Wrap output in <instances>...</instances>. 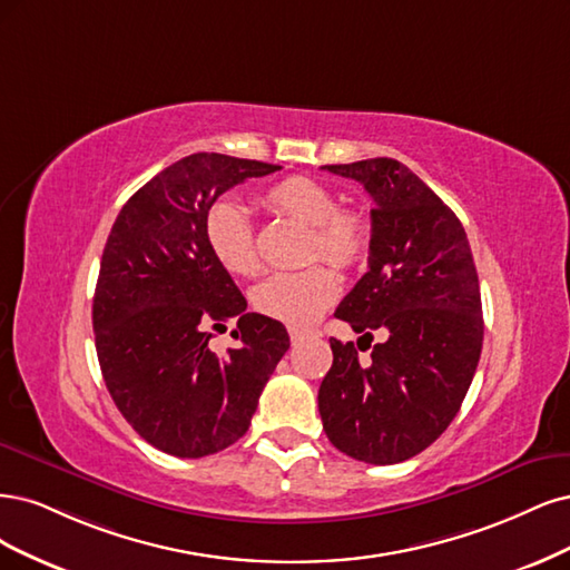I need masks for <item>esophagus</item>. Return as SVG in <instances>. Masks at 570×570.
<instances>
[{"label": "esophagus", "instance_id": "esophagus-1", "mask_svg": "<svg viewBox=\"0 0 570 570\" xmlns=\"http://www.w3.org/2000/svg\"><path fill=\"white\" fill-rule=\"evenodd\" d=\"M288 336H291V343L296 345V343H301V341H305V338L317 336V332H312V328H298V326H288Z\"/></svg>", "mask_w": 570, "mask_h": 570}]
</instances>
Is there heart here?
<instances>
[{
	"mask_svg": "<svg viewBox=\"0 0 570 570\" xmlns=\"http://www.w3.org/2000/svg\"><path fill=\"white\" fill-rule=\"evenodd\" d=\"M265 206L284 217L309 225V261L324 258L338 267L357 265L370 248V223L357 208H336V196L322 181L286 177L269 187ZM206 244L213 258L234 277L258 272V248L246 208L234 198L213 204L204 219ZM341 282L326 265L279 272L253 288V305L265 317L293 326H307L332 305Z\"/></svg>",
	"mask_w": 570,
	"mask_h": 570,
	"instance_id": "b5f03b06",
	"label": "heart"
}]
</instances>
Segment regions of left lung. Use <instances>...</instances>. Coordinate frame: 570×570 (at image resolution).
Returning a JSON list of instances; mask_svg holds the SVG:
<instances>
[{
	"label": "left lung",
	"mask_w": 570,
	"mask_h": 570,
	"mask_svg": "<svg viewBox=\"0 0 570 570\" xmlns=\"http://www.w3.org/2000/svg\"><path fill=\"white\" fill-rule=\"evenodd\" d=\"M324 170L374 198L370 269L334 315L376 343L360 364L332 338L320 414L334 448L366 464H397L443 435L462 407L483 347L479 274L459 217L407 165L370 158ZM357 341V347H360Z\"/></svg>",
	"instance_id": "left-lung-1"
}]
</instances>
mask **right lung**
<instances>
[{
    "label": "right lung",
    "instance_id": "add662e5",
    "mask_svg": "<svg viewBox=\"0 0 570 570\" xmlns=\"http://www.w3.org/2000/svg\"><path fill=\"white\" fill-rule=\"evenodd\" d=\"M277 170L191 154L146 181L108 234L91 305L97 357L127 424L160 452L198 459L236 443L288 351L284 324L246 312L204 234L219 194ZM229 318L239 345L217 356L207 343Z\"/></svg>",
    "mask_w": 570,
    "mask_h": 570
}]
</instances>
